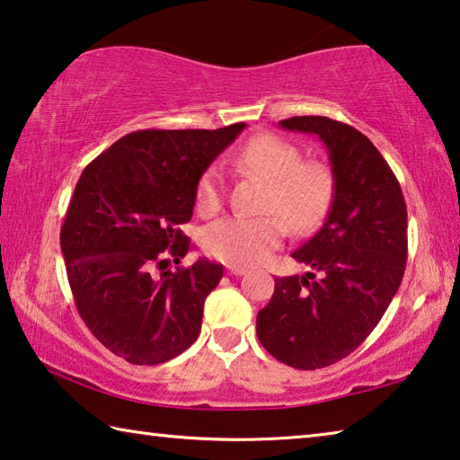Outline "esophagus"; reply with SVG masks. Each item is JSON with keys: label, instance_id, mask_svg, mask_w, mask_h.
Here are the masks:
<instances>
[{"label": "esophagus", "instance_id": "1", "mask_svg": "<svg viewBox=\"0 0 460 460\" xmlns=\"http://www.w3.org/2000/svg\"><path fill=\"white\" fill-rule=\"evenodd\" d=\"M226 269H228V273L234 275V277H243V275L248 273V270H246L244 267H236V265H228Z\"/></svg>", "mask_w": 460, "mask_h": 460}]
</instances>
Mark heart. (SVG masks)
Segmentation results:
<instances>
[{
  "label": "heart",
  "mask_w": 460,
  "mask_h": 460,
  "mask_svg": "<svg viewBox=\"0 0 460 460\" xmlns=\"http://www.w3.org/2000/svg\"><path fill=\"white\" fill-rule=\"evenodd\" d=\"M238 169L254 172L267 181L261 209L273 214L230 216L203 230V248L228 265L251 267L269 257L285 236V222L291 230L307 232L326 214L332 199V175L322 163L304 161L293 142L259 134L238 148ZM198 206L216 212L222 203V169L212 164L198 183ZM279 213L282 217L276 216Z\"/></svg>",
  "instance_id": "obj_1"
}]
</instances>
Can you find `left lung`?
Listing matches in <instances>:
<instances>
[{"label": "left lung", "mask_w": 460, "mask_h": 460, "mask_svg": "<svg viewBox=\"0 0 460 460\" xmlns=\"http://www.w3.org/2000/svg\"><path fill=\"white\" fill-rule=\"evenodd\" d=\"M279 126L323 142L334 198L322 228L293 252L307 273L277 277L257 315V336L277 360L314 371L358 349L400 289L408 209L400 181L357 128L326 116H296Z\"/></svg>", "instance_id": "left-lung-1"}]
</instances>
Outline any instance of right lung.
I'll return each instance as SVG.
<instances>
[{"instance_id":"obj_1","label":"right lung","mask_w":460,"mask_h":460,"mask_svg":"<svg viewBox=\"0 0 460 460\" xmlns=\"http://www.w3.org/2000/svg\"><path fill=\"white\" fill-rule=\"evenodd\" d=\"M244 122L217 130H138L81 172L60 228L66 277L92 334L132 365H161L198 341L203 301L224 269L181 232L203 171Z\"/></svg>"}]
</instances>
